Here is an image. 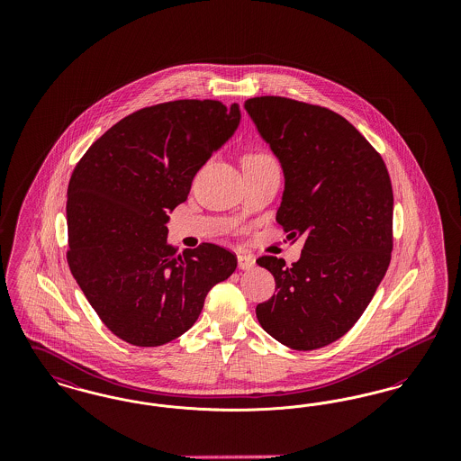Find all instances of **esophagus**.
Returning <instances> with one entry per match:
<instances>
[{"instance_id": "obj_1", "label": "esophagus", "mask_w": 461, "mask_h": 461, "mask_svg": "<svg viewBox=\"0 0 461 461\" xmlns=\"http://www.w3.org/2000/svg\"><path fill=\"white\" fill-rule=\"evenodd\" d=\"M256 266V259L249 254H239V267L240 269H252Z\"/></svg>"}]
</instances>
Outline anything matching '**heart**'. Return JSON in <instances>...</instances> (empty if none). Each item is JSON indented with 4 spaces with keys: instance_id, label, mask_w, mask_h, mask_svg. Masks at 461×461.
I'll use <instances>...</instances> for the list:
<instances>
[{
    "instance_id": "heart-1",
    "label": "heart",
    "mask_w": 461,
    "mask_h": 461,
    "mask_svg": "<svg viewBox=\"0 0 461 461\" xmlns=\"http://www.w3.org/2000/svg\"><path fill=\"white\" fill-rule=\"evenodd\" d=\"M269 162H275L271 157L263 152H254V154H249L243 158V164H269Z\"/></svg>"
}]
</instances>
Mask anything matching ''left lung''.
Instances as JSON below:
<instances>
[{
  "label": "left lung",
  "instance_id": "1",
  "mask_svg": "<svg viewBox=\"0 0 461 461\" xmlns=\"http://www.w3.org/2000/svg\"><path fill=\"white\" fill-rule=\"evenodd\" d=\"M282 164L285 190L276 221L304 239L301 259L263 256L276 294L258 320L295 351L325 348L359 320L393 252L394 195L387 167L366 138L333 110L284 96L245 102Z\"/></svg>",
  "mask_w": 461,
  "mask_h": 461
}]
</instances>
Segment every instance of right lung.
<instances>
[{
    "mask_svg": "<svg viewBox=\"0 0 461 461\" xmlns=\"http://www.w3.org/2000/svg\"><path fill=\"white\" fill-rule=\"evenodd\" d=\"M240 109L176 100L132 112L77 162L67 190V263L105 327L155 348L197 321L205 295L237 269V256L202 243L177 254L167 212L198 169L237 131Z\"/></svg>",
    "mask_w": 461,
    "mask_h": 461,
    "instance_id": "obj_1",
    "label": "right lung"
}]
</instances>
